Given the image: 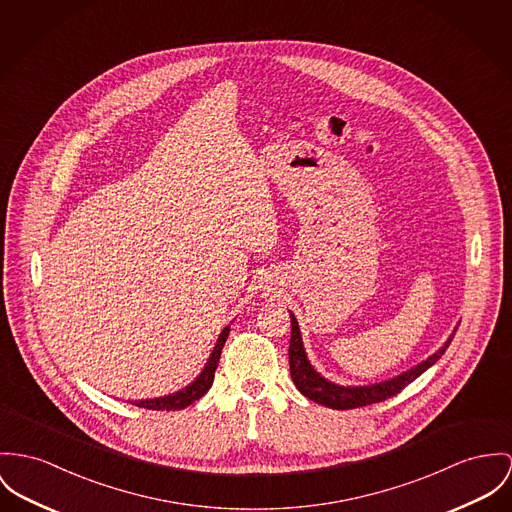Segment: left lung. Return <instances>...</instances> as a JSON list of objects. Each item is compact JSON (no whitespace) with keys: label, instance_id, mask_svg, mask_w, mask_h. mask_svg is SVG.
<instances>
[{"label":"left lung","instance_id":"8db88e82","mask_svg":"<svg viewBox=\"0 0 512 512\" xmlns=\"http://www.w3.org/2000/svg\"><path fill=\"white\" fill-rule=\"evenodd\" d=\"M290 319H292V335H290V349H288L290 376L302 394L329 409H356V407L380 403L388 397H394L405 386H409L415 378H419L427 368H431L450 345V341H448L438 353L429 356L425 362L417 364L415 368L407 370L405 374L397 376L394 380H388V382H382L376 386H364V388H343V386H335V384L327 382L310 366L306 353H304L298 321L292 314H290Z\"/></svg>","mask_w":512,"mask_h":512}]
</instances>
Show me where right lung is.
<instances>
[{"mask_svg": "<svg viewBox=\"0 0 512 512\" xmlns=\"http://www.w3.org/2000/svg\"><path fill=\"white\" fill-rule=\"evenodd\" d=\"M228 333H230V327H226L222 331V335L218 337V343L212 351V356L206 364V368L202 370V374L198 376L197 380L185 388L183 392H177V394L167 395V397H159V399H146V401H134L138 407H144V409H152V411H179V409H185L189 407L191 403H195L197 399H200L202 395L206 394L214 382V372L218 368V362H220V354L224 349V343L228 339Z\"/></svg>", "mask_w": 512, "mask_h": 512, "instance_id": "obj_1", "label": "right lung"}]
</instances>
